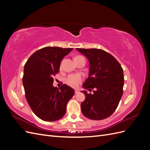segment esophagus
<instances>
[{
  "label": "esophagus",
  "instance_id": "esophagus-1",
  "mask_svg": "<svg viewBox=\"0 0 150 150\" xmlns=\"http://www.w3.org/2000/svg\"><path fill=\"white\" fill-rule=\"evenodd\" d=\"M79 93V91L78 90H75V94H78Z\"/></svg>",
  "mask_w": 150,
  "mask_h": 150
}]
</instances>
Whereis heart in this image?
Wrapping results in <instances>:
<instances>
[{
  "label": "heart",
  "mask_w": 150,
  "mask_h": 150,
  "mask_svg": "<svg viewBox=\"0 0 150 150\" xmlns=\"http://www.w3.org/2000/svg\"><path fill=\"white\" fill-rule=\"evenodd\" d=\"M83 57V56H78L76 57ZM82 80H83V77L81 75L72 74L68 76L65 79V83L67 85L71 86V87L76 88L79 85V84L81 82V81H82Z\"/></svg>",
  "instance_id": "heart-1"
}]
</instances>
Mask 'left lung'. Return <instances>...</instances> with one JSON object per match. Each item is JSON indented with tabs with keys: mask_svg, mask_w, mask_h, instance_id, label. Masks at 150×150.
<instances>
[{
	"mask_svg": "<svg viewBox=\"0 0 150 150\" xmlns=\"http://www.w3.org/2000/svg\"><path fill=\"white\" fill-rule=\"evenodd\" d=\"M78 51L89 62L88 78L83 84L86 89H95L81 104L83 115L90 120H102L110 116L118 106L123 93L124 74L120 63L111 54L102 49H80Z\"/></svg>",
	"mask_w": 150,
	"mask_h": 150,
	"instance_id": "obj_1",
	"label": "left lung"
}]
</instances>
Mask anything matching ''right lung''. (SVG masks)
Masks as SVG:
<instances>
[{"instance_id": "1", "label": "right lung", "mask_w": 150, "mask_h": 150, "mask_svg": "<svg viewBox=\"0 0 150 150\" xmlns=\"http://www.w3.org/2000/svg\"><path fill=\"white\" fill-rule=\"evenodd\" d=\"M72 48L46 47L35 51L24 66L22 83L31 110L45 121L60 120L74 90L66 84L54 87L53 77L59 72L61 62Z\"/></svg>"}]
</instances>
